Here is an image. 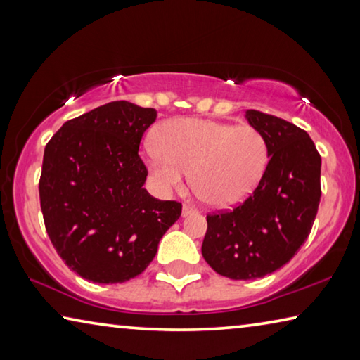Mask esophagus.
<instances>
[{
  "instance_id": "1",
  "label": "esophagus",
  "mask_w": 360,
  "mask_h": 360,
  "mask_svg": "<svg viewBox=\"0 0 360 360\" xmlns=\"http://www.w3.org/2000/svg\"><path fill=\"white\" fill-rule=\"evenodd\" d=\"M193 212H195V210L192 208V206H188V205H184V206H182V216H188V214H193Z\"/></svg>"
}]
</instances>
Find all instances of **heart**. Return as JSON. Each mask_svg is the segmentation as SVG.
I'll use <instances>...</instances> for the list:
<instances>
[{
    "label": "heart",
    "instance_id": "heart-1",
    "mask_svg": "<svg viewBox=\"0 0 360 360\" xmlns=\"http://www.w3.org/2000/svg\"><path fill=\"white\" fill-rule=\"evenodd\" d=\"M146 158L163 188L179 187L191 172L193 191L206 203L227 208L257 187L268 163V144L252 125L174 119L158 131V149L146 148Z\"/></svg>",
    "mask_w": 360,
    "mask_h": 360
}]
</instances>
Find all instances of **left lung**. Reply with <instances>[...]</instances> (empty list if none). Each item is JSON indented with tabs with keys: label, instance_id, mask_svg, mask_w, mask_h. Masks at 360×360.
<instances>
[{
	"label": "left lung",
	"instance_id": "left-lung-1",
	"mask_svg": "<svg viewBox=\"0 0 360 360\" xmlns=\"http://www.w3.org/2000/svg\"><path fill=\"white\" fill-rule=\"evenodd\" d=\"M246 119L266 139L268 165L245 202L206 216L202 246L212 270L241 281L288 264L308 238L321 202V155L308 133L255 109Z\"/></svg>",
	"mask_w": 360,
	"mask_h": 360
}]
</instances>
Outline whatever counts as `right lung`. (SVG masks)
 <instances>
[{
  "label": "right lung",
  "instance_id": "obj_1",
  "mask_svg": "<svg viewBox=\"0 0 360 360\" xmlns=\"http://www.w3.org/2000/svg\"><path fill=\"white\" fill-rule=\"evenodd\" d=\"M155 117L152 108L111 101L65 122L46 146L39 200L47 235L87 281L141 275L181 216V203L143 187L148 168L138 149Z\"/></svg>",
  "mask_w": 360,
  "mask_h": 360
}]
</instances>
